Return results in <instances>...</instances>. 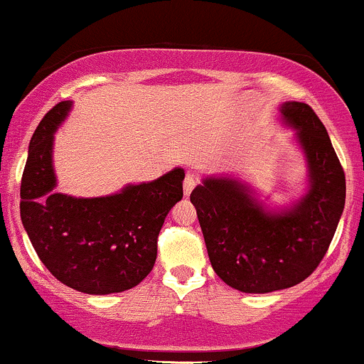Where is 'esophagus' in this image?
I'll return each mask as SVG.
<instances>
[{
    "mask_svg": "<svg viewBox=\"0 0 364 364\" xmlns=\"http://www.w3.org/2000/svg\"><path fill=\"white\" fill-rule=\"evenodd\" d=\"M196 183H198V179L193 173H186V178H185V183H183V190H185V195L188 196L193 191V188L196 186Z\"/></svg>",
    "mask_w": 364,
    "mask_h": 364,
    "instance_id": "esophagus-1",
    "label": "esophagus"
}]
</instances>
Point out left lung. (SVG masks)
<instances>
[{
	"label": "left lung",
	"instance_id": "1",
	"mask_svg": "<svg viewBox=\"0 0 364 364\" xmlns=\"http://www.w3.org/2000/svg\"><path fill=\"white\" fill-rule=\"evenodd\" d=\"M308 164V193L267 210L243 183L205 178L191 191L212 269L241 292H272L310 277L327 253L346 203V176L323 123L308 104L284 102Z\"/></svg>",
	"mask_w": 364,
	"mask_h": 364
}]
</instances>
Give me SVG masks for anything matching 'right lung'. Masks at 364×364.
<instances>
[{"mask_svg": "<svg viewBox=\"0 0 364 364\" xmlns=\"http://www.w3.org/2000/svg\"><path fill=\"white\" fill-rule=\"evenodd\" d=\"M72 109L63 101L44 116L28 144L20 186V215L28 240L58 281L87 294L135 287L154 269L157 237L183 198L185 171L124 186L119 193L77 198L56 193L54 132Z\"/></svg>", "mask_w": 364, "mask_h": 364, "instance_id": "right-lung-1", "label": "right lung"}]
</instances>
